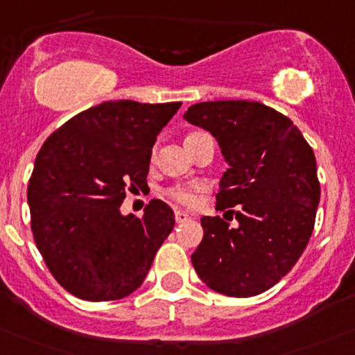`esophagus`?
<instances>
[{
	"label": "esophagus",
	"mask_w": 355,
	"mask_h": 355,
	"mask_svg": "<svg viewBox=\"0 0 355 355\" xmlns=\"http://www.w3.org/2000/svg\"><path fill=\"white\" fill-rule=\"evenodd\" d=\"M190 218H191V216L188 214V212L175 211V223H184V221H188Z\"/></svg>",
	"instance_id": "esophagus-1"
}]
</instances>
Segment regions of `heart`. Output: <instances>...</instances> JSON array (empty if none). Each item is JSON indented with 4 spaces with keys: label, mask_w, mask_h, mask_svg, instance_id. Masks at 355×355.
I'll return each instance as SVG.
<instances>
[{
    "label": "heart",
    "mask_w": 355,
    "mask_h": 355,
    "mask_svg": "<svg viewBox=\"0 0 355 355\" xmlns=\"http://www.w3.org/2000/svg\"><path fill=\"white\" fill-rule=\"evenodd\" d=\"M200 190L202 188L198 187H171L165 191V195H167L171 200H174L175 204L193 207L198 202V193H200Z\"/></svg>",
    "instance_id": "b5f03b06"
}]
</instances>
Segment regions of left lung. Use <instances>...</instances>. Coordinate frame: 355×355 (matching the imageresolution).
<instances>
[{
	"label": "left lung",
	"mask_w": 355,
	"mask_h": 355,
	"mask_svg": "<svg viewBox=\"0 0 355 355\" xmlns=\"http://www.w3.org/2000/svg\"><path fill=\"white\" fill-rule=\"evenodd\" d=\"M190 123L218 139L228 162L204 239L191 254L198 277L234 298L265 293L305 251L320 198L315 155L288 116L254 101H211L188 107Z\"/></svg>",
	"instance_id": "8db88e82"
}]
</instances>
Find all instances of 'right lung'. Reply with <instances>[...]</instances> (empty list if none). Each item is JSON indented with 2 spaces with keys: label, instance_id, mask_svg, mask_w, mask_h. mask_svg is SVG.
Instances as JSON below:
<instances>
[{
  "label": "right lung",
  "instance_id": "obj_1",
  "mask_svg": "<svg viewBox=\"0 0 355 355\" xmlns=\"http://www.w3.org/2000/svg\"><path fill=\"white\" fill-rule=\"evenodd\" d=\"M181 103L106 101L53 130L28 187L31 232L46 268L67 293L111 302L136 291L174 228V211L151 200L121 216L127 191H143L157 136Z\"/></svg>",
  "mask_w": 355,
  "mask_h": 355
}]
</instances>
